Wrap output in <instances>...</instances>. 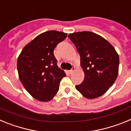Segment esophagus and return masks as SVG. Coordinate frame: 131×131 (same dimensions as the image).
Listing matches in <instances>:
<instances>
[{
  "label": "esophagus",
  "instance_id": "obj_1",
  "mask_svg": "<svg viewBox=\"0 0 131 131\" xmlns=\"http://www.w3.org/2000/svg\"><path fill=\"white\" fill-rule=\"evenodd\" d=\"M75 67H74V66H73L72 68H71V70H69V73H70V74L72 73L74 71H75Z\"/></svg>",
  "mask_w": 131,
  "mask_h": 131
}]
</instances>
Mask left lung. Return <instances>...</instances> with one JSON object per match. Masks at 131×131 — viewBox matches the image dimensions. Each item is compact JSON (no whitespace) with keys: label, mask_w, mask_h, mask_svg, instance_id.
Listing matches in <instances>:
<instances>
[{"label":"left lung","mask_w":131,"mask_h":131,"mask_svg":"<svg viewBox=\"0 0 131 131\" xmlns=\"http://www.w3.org/2000/svg\"><path fill=\"white\" fill-rule=\"evenodd\" d=\"M68 37L77 48L84 72L83 83L76 85V89L89 99L100 96L117 77V53L108 41L92 32H77L69 34Z\"/></svg>","instance_id":"1"}]
</instances>
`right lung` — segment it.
Here are the masks:
<instances>
[{"instance_id":"1","label":"right lung","mask_w":131,"mask_h":131,"mask_svg":"<svg viewBox=\"0 0 131 131\" xmlns=\"http://www.w3.org/2000/svg\"><path fill=\"white\" fill-rule=\"evenodd\" d=\"M68 35L56 31L45 32L25 46L17 62L21 83L33 98L42 102L57 94L64 71L58 67L54 50Z\"/></svg>"}]
</instances>
